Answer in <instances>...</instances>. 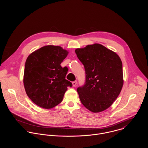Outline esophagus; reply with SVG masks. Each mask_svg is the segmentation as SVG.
<instances>
[{
    "instance_id": "esophagus-1",
    "label": "esophagus",
    "mask_w": 148,
    "mask_h": 148,
    "mask_svg": "<svg viewBox=\"0 0 148 148\" xmlns=\"http://www.w3.org/2000/svg\"><path fill=\"white\" fill-rule=\"evenodd\" d=\"M77 81H73V82H72V84H73V87H75V86H76V85H77Z\"/></svg>"
}]
</instances>
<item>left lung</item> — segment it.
<instances>
[{"label":"left lung","instance_id":"left-lung-1","mask_svg":"<svg viewBox=\"0 0 148 148\" xmlns=\"http://www.w3.org/2000/svg\"><path fill=\"white\" fill-rule=\"evenodd\" d=\"M86 71V82L77 88L81 103L97 113L108 108L122 90L123 80L120 57L100 44L75 50Z\"/></svg>","mask_w":148,"mask_h":148}]
</instances>
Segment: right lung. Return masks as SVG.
I'll list each match as a JSON object with an SVG mask.
<instances>
[{"instance_id":"obj_1","label":"right lung","mask_w":148,"mask_h":148,"mask_svg":"<svg viewBox=\"0 0 148 148\" xmlns=\"http://www.w3.org/2000/svg\"><path fill=\"white\" fill-rule=\"evenodd\" d=\"M69 52L60 46H46L27 57L23 83L29 98L38 107L50 109L59 104L72 83L66 79L67 69L60 64Z\"/></svg>"}]
</instances>
